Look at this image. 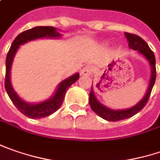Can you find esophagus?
I'll list each match as a JSON object with an SVG mask.
<instances>
[{
	"instance_id": "obj_1",
	"label": "esophagus",
	"mask_w": 160,
	"mask_h": 160,
	"mask_svg": "<svg viewBox=\"0 0 160 160\" xmlns=\"http://www.w3.org/2000/svg\"><path fill=\"white\" fill-rule=\"evenodd\" d=\"M92 72H93L92 67L86 66V67H84V68L81 70L80 74H81L82 76H90V75L92 74Z\"/></svg>"
}]
</instances>
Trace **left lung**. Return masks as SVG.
<instances>
[{
  "mask_svg": "<svg viewBox=\"0 0 160 160\" xmlns=\"http://www.w3.org/2000/svg\"><path fill=\"white\" fill-rule=\"evenodd\" d=\"M124 35L128 40L129 47L132 50H137L140 53H142L149 62V65L151 67V75H150L149 85L148 90H147V93L142 100L139 103H137L134 107L128 108V109H122V110L110 109V108L105 107L104 105H102L101 103H99V101L97 99V98L94 94L93 88H91L90 92H89V100H88L89 106L97 115H99L100 117L107 121L116 122L120 121V120H124V119L130 118V117L136 115L137 113H139L146 106L147 102L149 100L152 88L154 86V83L156 80V59H155L154 53L149 47L148 44L142 38H140L137 35L127 33V32H125Z\"/></svg>",
  "mask_w": 160,
  "mask_h": 160,
  "instance_id": "8db88e82",
  "label": "left lung"
}]
</instances>
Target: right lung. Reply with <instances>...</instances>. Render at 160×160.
<instances>
[{
	"label": "right lung",
	"mask_w": 160,
	"mask_h": 160,
	"mask_svg": "<svg viewBox=\"0 0 160 160\" xmlns=\"http://www.w3.org/2000/svg\"><path fill=\"white\" fill-rule=\"evenodd\" d=\"M61 34L56 31V28L53 27H36L31 29H28L23 31L18 36L11 44V48L7 53L6 57V75H5V89L9 95L11 100L14 106L20 111L23 115L29 118H43L53 114L57 111L64 99V96L67 89L72 86L75 81L79 80L80 73H75L72 76L62 80L57 87L54 95L49 99L38 103V104H29L23 101L18 94L14 91L11 83V68L12 61L14 59L15 53L18 51L19 45L26 44L31 40L43 38H60Z\"/></svg>",
	"instance_id": "obj_1"
}]
</instances>
